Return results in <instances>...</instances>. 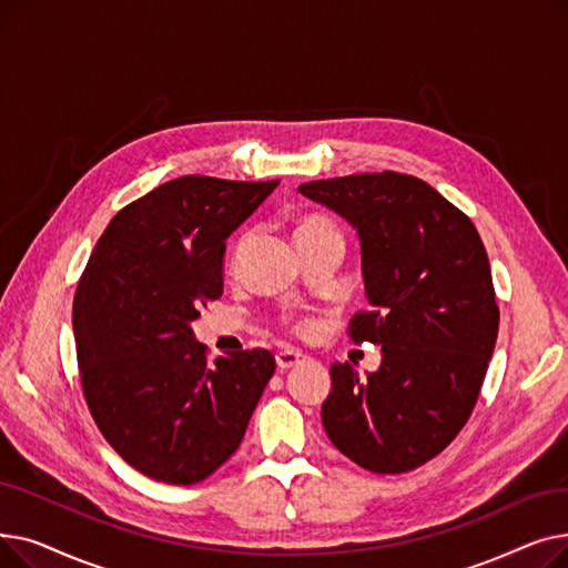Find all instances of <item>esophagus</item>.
Returning <instances> with one entry per match:
<instances>
[{
    "instance_id": "34e87169",
    "label": "esophagus",
    "mask_w": 568,
    "mask_h": 568,
    "mask_svg": "<svg viewBox=\"0 0 568 568\" xmlns=\"http://www.w3.org/2000/svg\"><path fill=\"white\" fill-rule=\"evenodd\" d=\"M304 359H306V356H304L302 352H296V349H281V352L276 354V364H278L281 371L300 366Z\"/></svg>"
}]
</instances>
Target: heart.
<instances>
[{
  "instance_id": "b5f03b06",
  "label": "heart",
  "mask_w": 568,
  "mask_h": 568,
  "mask_svg": "<svg viewBox=\"0 0 568 568\" xmlns=\"http://www.w3.org/2000/svg\"><path fill=\"white\" fill-rule=\"evenodd\" d=\"M322 239H343L338 227L326 219L322 214H308L300 221V225H296V244L304 246V244H313V242H322ZM251 242V234H242L236 239L234 244V251H232V260L236 262L239 257L244 255L246 246ZM292 329L296 334H308L311 332V320H304V317H287L285 320Z\"/></svg>"
}]
</instances>
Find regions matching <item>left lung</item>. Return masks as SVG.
Returning <instances> with one entry per match:
<instances>
[{"label": "left lung", "mask_w": 568, "mask_h": 568, "mask_svg": "<svg viewBox=\"0 0 568 568\" xmlns=\"http://www.w3.org/2000/svg\"><path fill=\"white\" fill-rule=\"evenodd\" d=\"M300 193L359 230L368 308L347 334L382 347L366 379L332 366L324 430L368 471L422 467L467 424L495 349L499 308L481 236L424 179L394 170L317 179Z\"/></svg>", "instance_id": "left-lung-1"}]
</instances>
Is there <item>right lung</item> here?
Instances as JSON below:
<instances>
[{
    "label": "right lung",
    "instance_id": "right-lung-1",
    "mask_svg": "<svg viewBox=\"0 0 568 568\" xmlns=\"http://www.w3.org/2000/svg\"><path fill=\"white\" fill-rule=\"evenodd\" d=\"M272 182L170 179L119 209L73 300L82 394L112 449L154 481L193 486L244 439L276 371L264 347L209 366L193 341L200 308L221 300L227 236Z\"/></svg>",
    "mask_w": 568,
    "mask_h": 568
}]
</instances>
